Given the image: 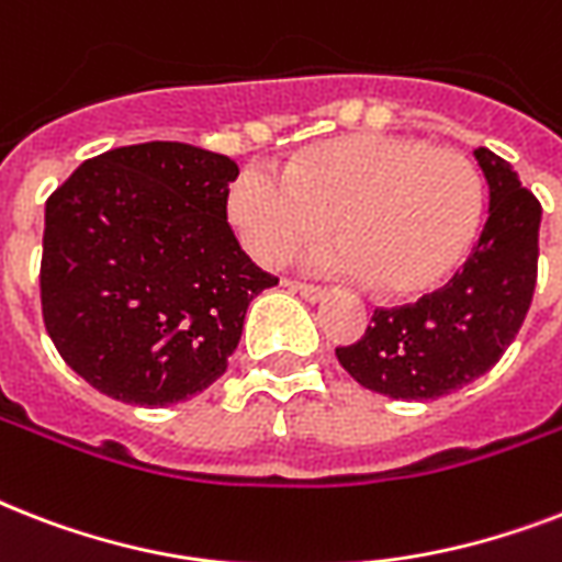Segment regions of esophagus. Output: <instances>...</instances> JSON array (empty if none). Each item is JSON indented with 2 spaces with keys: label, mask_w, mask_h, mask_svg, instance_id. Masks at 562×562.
Here are the masks:
<instances>
[{
  "label": "esophagus",
  "mask_w": 562,
  "mask_h": 562,
  "mask_svg": "<svg viewBox=\"0 0 562 562\" xmlns=\"http://www.w3.org/2000/svg\"><path fill=\"white\" fill-rule=\"evenodd\" d=\"M291 289L300 291V294H303V297H306L308 303H317V300H324V297H326V289H324V285H315V282H300V280H294V282H291Z\"/></svg>",
  "instance_id": "obj_1"
}]
</instances>
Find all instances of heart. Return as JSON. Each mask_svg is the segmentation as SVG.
Returning <instances> with one entry per match:
<instances>
[{
    "mask_svg": "<svg viewBox=\"0 0 562 562\" xmlns=\"http://www.w3.org/2000/svg\"><path fill=\"white\" fill-rule=\"evenodd\" d=\"M229 218L256 262L280 268L333 229L321 271L359 273L382 297L437 289L475 245L484 215L479 166L414 136L352 134L300 154L285 175L250 166L229 187Z\"/></svg>",
    "mask_w": 562,
    "mask_h": 562,
    "instance_id": "heart-1",
    "label": "heart"
}]
</instances>
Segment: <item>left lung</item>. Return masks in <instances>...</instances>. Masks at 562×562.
<instances>
[{
	"label": "left lung",
	"instance_id": "8db88e82",
	"mask_svg": "<svg viewBox=\"0 0 562 562\" xmlns=\"http://www.w3.org/2000/svg\"><path fill=\"white\" fill-rule=\"evenodd\" d=\"M490 187L487 224L461 271L417 303L373 312L341 368L393 400H437L487 373L522 329L537 285L542 206L510 162L475 148Z\"/></svg>",
	"mask_w": 562,
	"mask_h": 562
}]
</instances>
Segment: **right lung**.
Returning <instances> with one entry per match:
<instances>
[{
    "label": "right lung",
    "mask_w": 562,
    "mask_h": 562,
    "mask_svg": "<svg viewBox=\"0 0 562 562\" xmlns=\"http://www.w3.org/2000/svg\"><path fill=\"white\" fill-rule=\"evenodd\" d=\"M238 166L187 143L83 160L48 194L40 303L60 359L127 405H175L227 370L277 277L227 221Z\"/></svg>",
    "instance_id": "right-lung-1"
}]
</instances>
